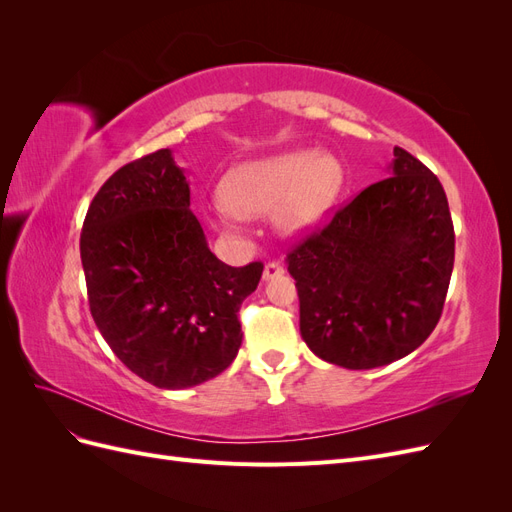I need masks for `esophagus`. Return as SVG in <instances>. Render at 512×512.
<instances>
[{
    "label": "esophagus",
    "instance_id": "esophagus-1",
    "mask_svg": "<svg viewBox=\"0 0 512 512\" xmlns=\"http://www.w3.org/2000/svg\"><path fill=\"white\" fill-rule=\"evenodd\" d=\"M282 273H284V267L280 265V262H267L265 271H262V280H273V277L282 275Z\"/></svg>",
    "mask_w": 512,
    "mask_h": 512
}]
</instances>
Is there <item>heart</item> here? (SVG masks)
<instances>
[{
  "instance_id": "heart-1",
  "label": "heart",
  "mask_w": 512,
  "mask_h": 512,
  "mask_svg": "<svg viewBox=\"0 0 512 512\" xmlns=\"http://www.w3.org/2000/svg\"><path fill=\"white\" fill-rule=\"evenodd\" d=\"M344 168L316 149H297L243 162L220 185L224 209L218 224L232 228V218H260L273 211L275 228L299 237L318 226L344 190Z\"/></svg>"
}]
</instances>
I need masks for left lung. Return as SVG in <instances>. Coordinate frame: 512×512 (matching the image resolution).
Instances as JSON below:
<instances>
[{
	"label": "left lung",
	"instance_id": "obj_1",
	"mask_svg": "<svg viewBox=\"0 0 512 512\" xmlns=\"http://www.w3.org/2000/svg\"><path fill=\"white\" fill-rule=\"evenodd\" d=\"M391 177L369 185L294 245L301 337L322 361L374 369L414 352L442 316L455 230L442 183L406 149Z\"/></svg>",
	"mask_w": 512,
	"mask_h": 512
}]
</instances>
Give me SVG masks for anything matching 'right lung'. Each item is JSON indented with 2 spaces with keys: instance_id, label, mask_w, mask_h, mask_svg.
I'll use <instances>...</instances> for the list:
<instances>
[{
  "instance_id": "obj_1",
  "label": "right lung",
  "mask_w": 512,
  "mask_h": 512,
  "mask_svg": "<svg viewBox=\"0 0 512 512\" xmlns=\"http://www.w3.org/2000/svg\"><path fill=\"white\" fill-rule=\"evenodd\" d=\"M81 260L96 327L138 378L190 389L235 361L237 314L262 262L228 267L215 258L170 149L108 177L85 215Z\"/></svg>"
}]
</instances>
